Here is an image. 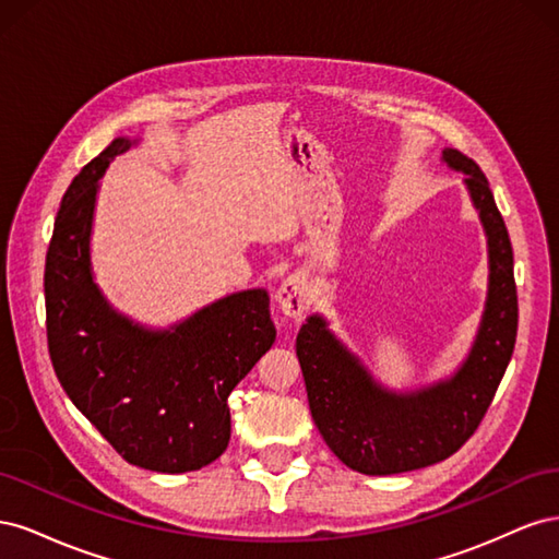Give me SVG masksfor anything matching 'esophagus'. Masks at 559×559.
I'll return each instance as SVG.
<instances>
[{
	"label": "esophagus",
	"mask_w": 559,
	"mask_h": 559,
	"mask_svg": "<svg viewBox=\"0 0 559 559\" xmlns=\"http://www.w3.org/2000/svg\"><path fill=\"white\" fill-rule=\"evenodd\" d=\"M277 302L286 317L300 319L306 314L310 306V292H308V282L302 275H292L286 277L277 292Z\"/></svg>",
	"instance_id": "esophagus-1"
}]
</instances>
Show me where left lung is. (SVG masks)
<instances>
[{
  "mask_svg": "<svg viewBox=\"0 0 559 559\" xmlns=\"http://www.w3.org/2000/svg\"><path fill=\"white\" fill-rule=\"evenodd\" d=\"M443 158L466 175L489 245V294L466 364L456 376L417 394H389L366 368L310 317L296 337L310 413L333 454L366 476H392L448 460L476 433L506 373L518 335V289L513 247L487 177L462 151Z\"/></svg>",
  "mask_w": 559,
  "mask_h": 559,
  "instance_id": "1",
  "label": "left lung"
}]
</instances>
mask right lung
<instances>
[{"label":"right lung","mask_w":559,"mask_h":559,"mask_svg":"<svg viewBox=\"0 0 559 559\" xmlns=\"http://www.w3.org/2000/svg\"><path fill=\"white\" fill-rule=\"evenodd\" d=\"M128 146L114 140L62 198L44 273L48 354L67 396L128 464L198 471L228 448V396L277 331L263 289L233 294L165 333L107 306L91 275V222L97 179Z\"/></svg>","instance_id":"obj_1"}]
</instances>
